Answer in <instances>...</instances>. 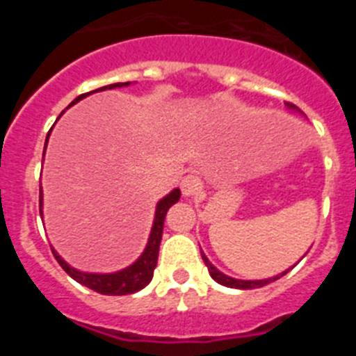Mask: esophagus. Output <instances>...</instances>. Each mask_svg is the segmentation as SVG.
I'll return each instance as SVG.
<instances>
[{"mask_svg": "<svg viewBox=\"0 0 356 356\" xmlns=\"http://www.w3.org/2000/svg\"><path fill=\"white\" fill-rule=\"evenodd\" d=\"M180 187H181V194H184L185 197L196 196V194L201 191V180L196 175H187L181 178Z\"/></svg>", "mask_w": 356, "mask_h": 356, "instance_id": "34e87169", "label": "esophagus"}]
</instances>
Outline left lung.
Masks as SVG:
<instances>
[{
  "label": "left lung",
  "mask_w": 356,
  "mask_h": 356,
  "mask_svg": "<svg viewBox=\"0 0 356 356\" xmlns=\"http://www.w3.org/2000/svg\"><path fill=\"white\" fill-rule=\"evenodd\" d=\"M285 106H287L289 110H292V112H300V114H301V110L298 108V106H296V105H292V103H285ZM303 257H305V254H303ZM201 259H203L205 266L209 267L210 276H212V278L216 280L217 284H221V285H225V287H229V289H242V291H246V289H259V287H264V285H267V284H271V282H276V280H278V278H282V276H284V275H287V273L291 271L292 267L296 266V264H294V266H292L291 269H287V271H284V273H280V275L273 276V278L237 280V278H232V276H228V275H225V273L219 271V269H217V267L213 266V264L210 262L209 259H207V254L203 253V251H201Z\"/></svg>",
  "instance_id": "obj_1"
}]
</instances>
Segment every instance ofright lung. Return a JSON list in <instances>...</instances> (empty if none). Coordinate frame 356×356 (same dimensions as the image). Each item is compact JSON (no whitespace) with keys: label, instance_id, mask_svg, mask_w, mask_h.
Listing matches in <instances>:
<instances>
[{"label":"right lung","instance_id":"obj_1","mask_svg":"<svg viewBox=\"0 0 356 356\" xmlns=\"http://www.w3.org/2000/svg\"><path fill=\"white\" fill-rule=\"evenodd\" d=\"M131 81H124V83H110V85H106V87H102V89L92 90V92L81 94V96H78L76 99L71 103V105L78 103L80 99H83L85 96H89V94L97 92V90L121 89V87H128ZM62 114H64V112H62ZM48 139H49V134H48V137H46V144H48ZM44 153H46V147H44ZM180 196H181L180 188H172L168 196H163L162 200L156 203L155 219H153V226H151L147 244H146V248H144L143 254H140L139 259L135 260L131 266L124 267V269H121V271H115V273L78 271V269H74V267L69 266V264L62 259L60 254L56 253V251L51 248L56 262L60 264L62 269H64V271L67 273L72 280H76L78 284L92 289V291L99 292V294L124 296V294H134V292L140 291V289L146 287V285L151 282V278H153V271H155L156 260H159V248H160V241H162L163 219H165V213H168V210L175 205L176 201L180 200ZM39 210H40V216H42V188H40Z\"/></svg>","mask_w":356,"mask_h":356}]
</instances>
